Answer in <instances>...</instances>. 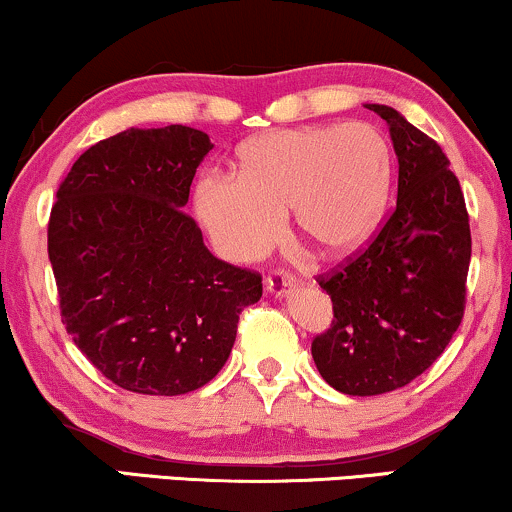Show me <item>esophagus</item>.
<instances>
[{
  "label": "esophagus",
  "mask_w": 512,
  "mask_h": 512,
  "mask_svg": "<svg viewBox=\"0 0 512 512\" xmlns=\"http://www.w3.org/2000/svg\"><path fill=\"white\" fill-rule=\"evenodd\" d=\"M264 286H267V291H272L274 295H286L293 288V276L283 274V272H279V269H276V272L267 276Z\"/></svg>",
  "instance_id": "esophagus-1"
}]
</instances>
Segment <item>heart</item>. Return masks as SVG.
<instances>
[{"mask_svg": "<svg viewBox=\"0 0 512 512\" xmlns=\"http://www.w3.org/2000/svg\"><path fill=\"white\" fill-rule=\"evenodd\" d=\"M393 183L391 147L367 123L274 131L238 152V178L209 174L195 207L233 260H255L279 240L291 209L298 236L317 255L360 252L379 231Z\"/></svg>", "mask_w": 512, "mask_h": 512, "instance_id": "obj_1", "label": "heart"}]
</instances>
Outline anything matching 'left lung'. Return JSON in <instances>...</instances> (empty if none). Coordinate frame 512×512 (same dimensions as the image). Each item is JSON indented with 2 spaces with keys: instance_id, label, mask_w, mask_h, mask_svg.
Segmentation results:
<instances>
[{
  "instance_id": "8db88e82",
  "label": "left lung",
  "mask_w": 512,
  "mask_h": 512,
  "mask_svg": "<svg viewBox=\"0 0 512 512\" xmlns=\"http://www.w3.org/2000/svg\"><path fill=\"white\" fill-rule=\"evenodd\" d=\"M398 200L372 243L319 276L334 319L312 341L315 365L348 396H379L436 362L465 312L472 236L465 197L441 145L386 104Z\"/></svg>"
}]
</instances>
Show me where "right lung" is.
Returning a JSON list of instances; mask_svg holds the SVG:
<instances>
[{"label": "right lung", "mask_w": 512, "mask_h": 512, "mask_svg": "<svg viewBox=\"0 0 512 512\" xmlns=\"http://www.w3.org/2000/svg\"><path fill=\"white\" fill-rule=\"evenodd\" d=\"M209 135L128 128L88 147L61 181L47 226L61 322L112 384L181 396L229 360L262 276L217 260L183 212Z\"/></svg>", "instance_id": "right-lung-1"}]
</instances>
